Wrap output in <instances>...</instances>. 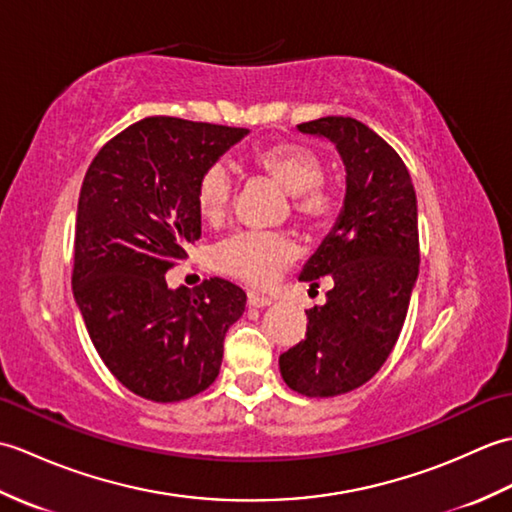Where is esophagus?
Here are the masks:
<instances>
[{
	"mask_svg": "<svg viewBox=\"0 0 512 512\" xmlns=\"http://www.w3.org/2000/svg\"><path fill=\"white\" fill-rule=\"evenodd\" d=\"M273 306V301L262 295H255V292H248V308H268Z\"/></svg>",
	"mask_w": 512,
	"mask_h": 512,
	"instance_id": "34e87169",
	"label": "esophagus"
}]
</instances>
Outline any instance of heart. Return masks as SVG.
Wrapping results in <instances>:
<instances>
[{
	"label": "heart",
	"mask_w": 512,
	"mask_h": 512,
	"mask_svg": "<svg viewBox=\"0 0 512 512\" xmlns=\"http://www.w3.org/2000/svg\"><path fill=\"white\" fill-rule=\"evenodd\" d=\"M255 165L268 173L281 189L292 195L295 211L312 226L330 220L332 193L323 187V162L312 149L301 145H275L259 149ZM198 211L206 222H220L233 200V176L222 162H215L198 180ZM299 246L286 233H237L213 250V266L222 275L248 286L268 288L295 262Z\"/></svg>",
	"instance_id": "1"
}]
</instances>
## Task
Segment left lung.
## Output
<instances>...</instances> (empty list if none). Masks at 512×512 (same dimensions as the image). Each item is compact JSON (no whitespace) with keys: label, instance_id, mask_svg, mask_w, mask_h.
<instances>
[{"label":"left lung","instance_id":"left-lung-1","mask_svg":"<svg viewBox=\"0 0 512 512\" xmlns=\"http://www.w3.org/2000/svg\"><path fill=\"white\" fill-rule=\"evenodd\" d=\"M297 129L339 151L345 198L299 275L310 288L332 277L334 288L306 310V339L279 356V372L299 394L330 398L365 385L394 350L418 279V200L405 162L356 118L325 116Z\"/></svg>","mask_w":512,"mask_h":512}]
</instances>
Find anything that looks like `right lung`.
Returning <instances> with one entry per match:
<instances>
[{"mask_svg": "<svg viewBox=\"0 0 512 512\" xmlns=\"http://www.w3.org/2000/svg\"><path fill=\"white\" fill-rule=\"evenodd\" d=\"M248 129L151 116L107 143L85 173L74 235V301L107 369L154 402L200 394L220 374L246 295L213 277L189 292L167 270L202 233L198 180Z\"/></svg>", "mask_w": 512, "mask_h": 512, "instance_id": "right-lung-1", "label": "right lung"}]
</instances>
